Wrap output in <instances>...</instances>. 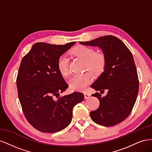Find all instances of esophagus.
I'll return each mask as SVG.
<instances>
[{
	"mask_svg": "<svg viewBox=\"0 0 152 152\" xmlns=\"http://www.w3.org/2000/svg\"><path fill=\"white\" fill-rule=\"evenodd\" d=\"M84 97H85L86 99H88L90 97V96H91V94L86 93V92H85V93H84Z\"/></svg>",
	"mask_w": 152,
	"mask_h": 152,
	"instance_id": "34e87169",
	"label": "esophagus"
}]
</instances>
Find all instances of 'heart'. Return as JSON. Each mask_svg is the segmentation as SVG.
Listing matches in <instances>:
<instances>
[{
    "mask_svg": "<svg viewBox=\"0 0 152 152\" xmlns=\"http://www.w3.org/2000/svg\"><path fill=\"white\" fill-rule=\"evenodd\" d=\"M73 56L85 61V70H89L94 75H99L104 72L107 65V58L104 53L96 52L94 48L86 45H77L70 52ZM68 58L65 55L58 58L57 66L59 73L63 76H67L70 72ZM93 79V73L87 72L82 74L73 75L68 80L70 88L75 91H83Z\"/></svg>",
    "mask_w": 152,
    "mask_h": 152,
    "instance_id": "1",
    "label": "heart"
}]
</instances>
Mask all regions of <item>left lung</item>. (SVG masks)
Here are the masks:
<instances>
[{
  "label": "left lung",
  "instance_id": "1",
  "mask_svg": "<svg viewBox=\"0 0 152 152\" xmlns=\"http://www.w3.org/2000/svg\"><path fill=\"white\" fill-rule=\"evenodd\" d=\"M80 43L99 47L107 58L104 72L91 87L102 94L107 90V94L104 97L99 93L93 94L99 100V107L91 112V118L99 125L115 126L129 115L138 93L139 80L132 54L122 40L112 35Z\"/></svg>",
  "mask_w": 152,
  "mask_h": 152
}]
</instances>
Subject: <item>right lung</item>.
Wrapping results in <instances>:
<instances>
[{
	"mask_svg": "<svg viewBox=\"0 0 152 152\" xmlns=\"http://www.w3.org/2000/svg\"><path fill=\"white\" fill-rule=\"evenodd\" d=\"M75 43L37 42L21 61L16 79L18 98L26 120L39 131L54 133L66 128L72 121L73 107L84 98L79 92L59 97L68 85L57 61Z\"/></svg>",
	"mask_w": 152,
	"mask_h": 152,
	"instance_id": "1",
	"label": "right lung"
}]
</instances>
